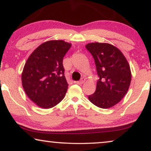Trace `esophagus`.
I'll return each mask as SVG.
<instances>
[{"mask_svg":"<svg viewBox=\"0 0 151 151\" xmlns=\"http://www.w3.org/2000/svg\"><path fill=\"white\" fill-rule=\"evenodd\" d=\"M84 82H85V78H82V79L80 80V81L76 82V84H82L84 83Z\"/></svg>","mask_w":151,"mask_h":151,"instance_id":"1","label":"esophagus"}]
</instances>
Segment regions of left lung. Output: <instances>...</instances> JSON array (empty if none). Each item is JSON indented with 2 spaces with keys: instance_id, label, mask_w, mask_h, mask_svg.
<instances>
[{
  "instance_id": "obj_1",
  "label": "left lung",
  "mask_w": 151,
  "mask_h": 151,
  "mask_svg": "<svg viewBox=\"0 0 151 151\" xmlns=\"http://www.w3.org/2000/svg\"><path fill=\"white\" fill-rule=\"evenodd\" d=\"M86 48L93 57L99 80L88 100L102 109L111 108L125 96L131 81L130 65L121 51L109 43L91 42Z\"/></svg>"
}]
</instances>
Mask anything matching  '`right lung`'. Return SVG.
Returning a JSON list of instances; mask_svg holds the SVG:
<instances>
[{"label":"right lung","mask_w":151,"mask_h":151,"mask_svg":"<svg viewBox=\"0 0 151 151\" xmlns=\"http://www.w3.org/2000/svg\"><path fill=\"white\" fill-rule=\"evenodd\" d=\"M71 47L62 40L47 41L28 58L22 73V87L39 107L52 108L65 98L68 83L63 61Z\"/></svg>","instance_id":"obj_1"}]
</instances>
